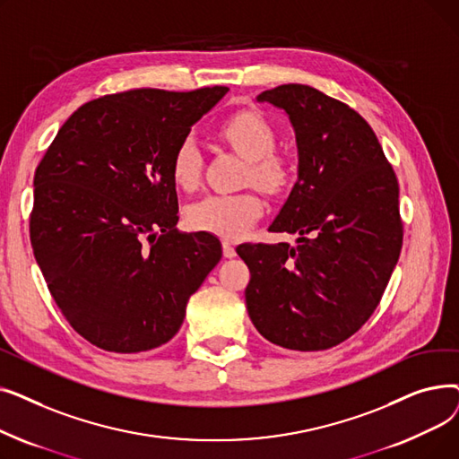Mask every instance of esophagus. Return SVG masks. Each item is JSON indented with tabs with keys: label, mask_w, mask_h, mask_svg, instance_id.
I'll use <instances>...</instances> for the list:
<instances>
[{
	"label": "esophagus",
	"mask_w": 459,
	"mask_h": 459,
	"mask_svg": "<svg viewBox=\"0 0 459 459\" xmlns=\"http://www.w3.org/2000/svg\"><path fill=\"white\" fill-rule=\"evenodd\" d=\"M223 255H225L227 258H234V256H236V249H234L230 239H223Z\"/></svg>",
	"instance_id": "34e87169"
}]
</instances>
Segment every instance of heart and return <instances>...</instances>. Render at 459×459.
I'll return each mask as SVG.
<instances>
[{
    "label": "heart",
    "mask_w": 459,
    "mask_h": 459,
    "mask_svg": "<svg viewBox=\"0 0 459 459\" xmlns=\"http://www.w3.org/2000/svg\"><path fill=\"white\" fill-rule=\"evenodd\" d=\"M220 137L249 163L247 180L268 191H279L288 182L286 161L273 154L275 132L262 115L238 111L220 126ZM203 158L197 143L184 139L171 158V177L180 189L197 187ZM264 204L258 193H212L191 204L187 220L193 229L223 238L244 234L262 215Z\"/></svg>",
    "instance_id": "heart-1"
}]
</instances>
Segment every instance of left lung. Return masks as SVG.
<instances>
[{
	"mask_svg": "<svg viewBox=\"0 0 459 459\" xmlns=\"http://www.w3.org/2000/svg\"><path fill=\"white\" fill-rule=\"evenodd\" d=\"M258 102L281 108L296 134L298 182L272 232L290 244H244L247 312L270 342L329 350L372 316L402 251L398 180L367 120L322 91L288 83Z\"/></svg>",
	"mask_w": 459,
	"mask_h": 459,
	"instance_id": "1",
	"label": "left lung"
}]
</instances>
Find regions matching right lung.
<instances>
[{
    "label": "right lung",
    "instance_id": "1",
    "mask_svg": "<svg viewBox=\"0 0 459 459\" xmlns=\"http://www.w3.org/2000/svg\"><path fill=\"white\" fill-rule=\"evenodd\" d=\"M229 87L134 89L68 117L35 171L31 246L54 301L85 341L137 353L178 333L221 260L210 232H178L171 158Z\"/></svg>",
    "mask_w": 459,
    "mask_h": 459
}]
</instances>
